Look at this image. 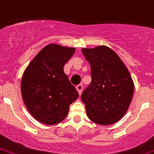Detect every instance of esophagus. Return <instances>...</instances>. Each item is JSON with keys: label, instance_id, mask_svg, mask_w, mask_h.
<instances>
[{"label": "esophagus", "instance_id": "34e87169", "mask_svg": "<svg viewBox=\"0 0 154 154\" xmlns=\"http://www.w3.org/2000/svg\"><path fill=\"white\" fill-rule=\"evenodd\" d=\"M76 88H77V91H78V93H79V94H81V93H82V89H83L82 84H79V85H77V86H76Z\"/></svg>", "mask_w": 154, "mask_h": 154}]
</instances>
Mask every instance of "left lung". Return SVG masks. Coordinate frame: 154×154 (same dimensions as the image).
<instances>
[{
	"instance_id": "obj_1",
	"label": "left lung",
	"mask_w": 154,
	"mask_h": 154,
	"mask_svg": "<svg viewBox=\"0 0 154 154\" xmlns=\"http://www.w3.org/2000/svg\"><path fill=\"white\" fill-rule=\"evenodd\" d=\"M82 51L91 69V82L81 96L86 114L94 123H115L125 115L133 97L134 83L129 71L108 46L83 48Z\"/></svg>"
}]
</instances>
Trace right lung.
<instances>
[{
	"label": "right lung",
	"mask_w": 154,
	"mask_h": 154,
	"mask_svg": "<svg viewBox=\"0 0 154 154\" xmlns=\"http://www.w3.org/2000/svg\"><path fill=\"white\" fill-rule=\"evenodd\" d=\"M75 49L57 44L45 46L23 72L21 93L26 108L42 123L54 125L67 117L78 92L63 72Z\"/></svg>",
	"instance_id": "1"
}]
</instances>
